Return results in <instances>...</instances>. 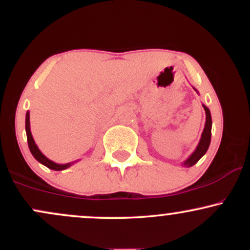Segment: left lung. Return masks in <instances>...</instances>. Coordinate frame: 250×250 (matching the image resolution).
Here are the masks:
<instances>
[{"label":"left lung","instance_id":"8db88e82","mask_svg":"<svg viewBox=\"0 0 250 250\" xmlns=\"http://www.w3.org/2000/svg\"><path fill=\"white\" fill-rule=\"evenodd\" d=\"M195 90H196V89H195ZM197 93H199V91H197ZM202 105H203V108H205V111H206V125H205V128H203L202 135H201L200 142H199V145H197L196 149H195L193 153H191L190 156H189L188 159L182 163L185 167H191V166H194L195 163H197V161H199L201 157L207 153L209 145H210L211 125H213V122H211L210 110H209V108L207 107V105H205V104H202Z\"/></svg>","mask_w":250,"mask_h":250}]
</instances>
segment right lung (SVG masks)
<instances>
[{"label":"right lung","instance_id":"right-lung-1","mask_svg":"<svg viewBox=\"0 0 250 250\" xmlns=\"http://www.w3.org/2000/svg\"><path fill=\"white\" fill-rule=\"evenodd\" d=\"M30 115H29V111H27L25 114V133H27V140H28V146H29L30 149V153L33 154V156L39 161L40 163H42L43 166L48 167L49 169H53V170H64V169L69 168L70 166H73L75 162H70V163H64V165H59V163H55L51 160L48 159L47 156L42 154V151L40 150L39 147L36 146L35 141H34V137L31 135L30 131Z\"/></svg>","mask_w":250,"mask_h":250}]
</instances>
